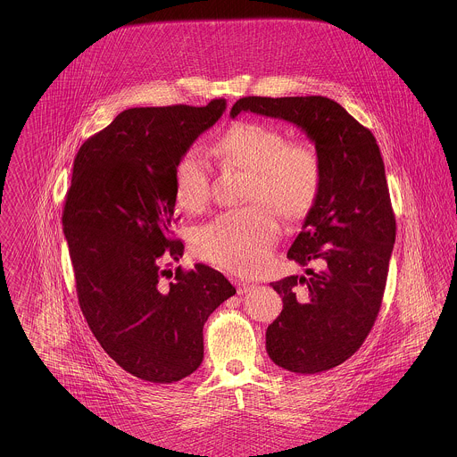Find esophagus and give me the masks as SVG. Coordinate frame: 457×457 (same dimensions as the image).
<instances>
[{
    "mask_svg": "<svg viewBox=\"0 0 457 457\" xmlns=\"http://www.w3.org/2000/svg\"><path fill=\"white\" fill-rule=\"evenodd\" d=\"M235 284H237L238 295H245V293H248V291H253V287H255V284L250 283V281H239V279H237Z\"/></svg>",
    "mask_w": 457,
    "mask_h": 457,
    "instance_id": "esophagus-1",
    "label": "esophagus"
}]
</instances>
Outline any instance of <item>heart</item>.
Instances as JSON below:
<instances>
[{"label":"heart","instance_id":"1","mask_svg":"<svg viewBox=\"0 0 457 457\" xmlns=\"http://www.w3.org/2000/svg\"><path fill=\"white\" fill-rule=\"evenodd\" d=\"M212 153L224 166L246 171L243 198L253 204L196 226L190 246L196 257L226 270L253 274L265 265L279 233L270 207L286 219L303 218L320 190V159L313 147L286 140L283 130L265 121L235 123L219 137ZM173 181L179 207L188 212L205 207L211 171L202 154L195 149L183 154L174 166Z\"/></svg>","mask_w":457,"mask_h":457}]
</instances>
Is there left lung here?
<instances>
[{
	"instance_id": "left-lung-1",
	"label": "left lung",
	"mask_w": 457,
	"mask_h": 457,
	"mask_svg": "<svg viewBox=\"0 0 457 457\" xmlns=\"http://www.w3.org/2000/svg\"><path fill=\"white\" fill-rule=\"evenodd\" d=\"M250 111L295 123L315 144L322 181L287 259L320 270L270 286L283 296L267 327L270 360L295 373H319L353 356L375 324L395 241V218L373 133L322 96L241 97L235 118Z\"/></svg>"
}]
</instances>
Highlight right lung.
<instances>
[{"label":"right lung","instance_id":"right-lung-1","mask_svg":"<svg viewBox=\"0 0 457 457\" xmlns=\"http://www.w3.org/2000/svg\"><path fill=\"white\" fill-rule=\"evenodd\" d=\"M224 109V99L204 108L127 109L87 138L73 162L62 220L79 303L109 356L154 384L200 367L204 324L237 293L209 265L166 269L183 255L171 233L179 219L174 166Z\"/></svg>","mask_w":457,"mask_h":457}]
</instances>
